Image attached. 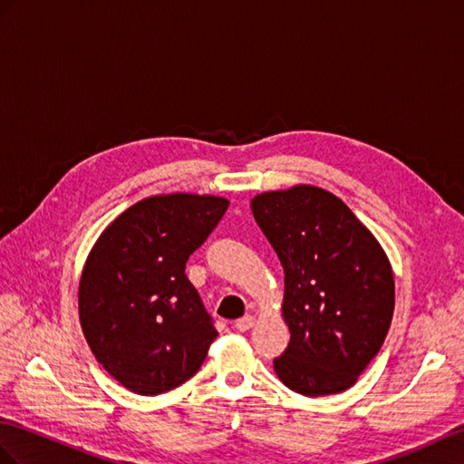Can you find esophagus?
I'll return each instance as SVG.
<instances>
[{
    "mask_svg": "<svg viewBox=\"0 0 464 464\" xmlns=\"http://www.w3.org/2000/svg\"><path fill=\"white\" fill-rule=\"evenodd\" d=\"M234 326H236V329H238V331H242V333L247 331V329H252V326H254V317H252V314H246V317L236 321Z\"/></svg>",
    "mask_w": 464,
    "mask_h": 464,
    "instance_id": "esophagus-1",
    "label": "esophagus"
}]
</instances>
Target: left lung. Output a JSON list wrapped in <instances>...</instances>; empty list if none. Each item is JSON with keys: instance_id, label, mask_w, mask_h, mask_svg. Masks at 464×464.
<instances>
[{"instance_id": "8db88e82", "label": "left lung", "mask_w": 464, "mask_h": 464, "mask_svg": "<svg viewBox=\"0 0 464 464\" xmlns=\"http://www.w3.org/2000/svg\"><path fill=\"white\" fill-rule=\"evenodd\" d=\"M252 212L285 271L291 341L274 358L279 380L309 398L348 390L392 324L386 254L353 210L319 187L257 195Z\"/></svg>"}]
</instances>
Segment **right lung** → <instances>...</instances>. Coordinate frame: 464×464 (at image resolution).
Here are the masks:
<instances>
[{
  "instance_id": "1",
  "label": "right lung",
  "mask_w": 464,
  "mask_h": 464,
  "mask_svg": "<svg viewBox=\"0 0 464 464\" xmlns=\"http://www.w3.org/2000/svg\"><path fill=\"white\" fill-rule=\"evenodd\" d=\"M228 200L150 197L111 222L90 252L78 289L86 343L123 388L157 395L193 378L217 338L185 266Z\"/></svg>"
}]
</instances>
